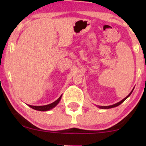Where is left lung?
Segmentation results:
<instances>
[{
	"mask_svg": "<svg viewBox=\"0 0 146 146\" xmlns=\"http://www.w3.org/2000/svg\"><path fill=\"white\" fill-rule=\"evenodd\" d=\"M133 89H134V88H133V90H131V92L129 93V94L127 95V96L125 98H123V99L122 100H121L120 102H117V103H116V104H113V105H111V106H98V107L99 108H101V109H109V108H111L116 107V106H117L120 105L122 103V102H124V101L125 100H126V99L127 98H128V97L129 96L131 95V94L132 93V92H133Z\"/></svg>",
	"mask_w": 146,
	"mask_h": 146,
	"instance_id": "obj_1",
	"label": "left lung"
}]
</instances>
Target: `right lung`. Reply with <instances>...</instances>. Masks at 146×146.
Instances as JSON below:
<instances>
[{"mask_svg":"<svg viewBox=\"0 0 146 146\" xmlns=\"http://www.w3.org/2000/svg\"><path fill=\"white\" fill-rule=\"evenodd\" d=\"M62 95H61L59 97V98L57 100L54 102L53 103L50 104L45 105V106H31V105H28V106H29V107L32 108L33 109L36 110H38V111H48V110H50L52 109L53 108H54L59 103V102H60V99L62 98Z\"/></svg>","mask_w":146,"mask_h":146,"instance_id":"right-lung-1","label":"right lung"}]
</instances>
